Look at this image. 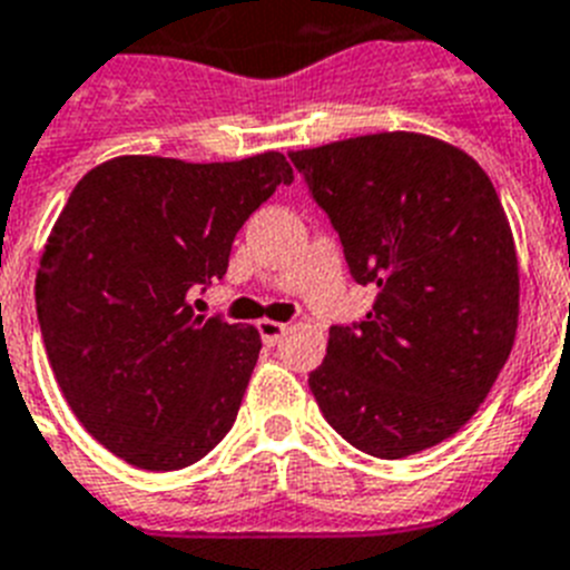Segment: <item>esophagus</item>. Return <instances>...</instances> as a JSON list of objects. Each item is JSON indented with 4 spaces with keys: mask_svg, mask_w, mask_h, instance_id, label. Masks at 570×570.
<instances>
[{
    "mask_svg": "<svg viewBox=\"0 0 570 570\" xmlns=\"http://www.w3.org/2000/svg\"><path fill=\"white\" fill-rule=\"evenodd\" d=\"M285 332H288V326H285V323H276V320H258V335H262V341H265L267 346L279 343Z\"/></svg>",
    "mask_w": 570,
    "mask_h": 570,
    "instance_id": "1",
    "label": "esophagus"
}]
</instances>
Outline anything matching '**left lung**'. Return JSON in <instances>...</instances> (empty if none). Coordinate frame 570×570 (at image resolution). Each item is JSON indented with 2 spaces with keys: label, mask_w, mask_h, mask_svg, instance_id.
<instances>
[{
  "label": "left lung",
  "mask_w": 570,
  "mask_h": 570,
  "mask_svg": "<svg viewBox=\"0 0 570 570\" xmlns=\"http://www.w3.org/2000/svg\"><path fill=\"white\" fill-rule=\"evenodd\" d=\"M341 235L373 312L328 328L308 375L337 434L399 460L458 434L507 364L519 258L478 163L422 134H373L288 154Z\"/></svg>",
  "instance_id": "8db88e82"
}]
</instances>
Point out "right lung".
<instances>
[{"instance_id": "right-lung-1", "label": "right lung", "mask_w": 570, "mask_h": 570, "mask_svg": "<svg viewBox=\"0 0 570 570\" xmlns=\"http://www.w3.org/2000/svg\"><path fill=\"white\" fill-rule=\"evenodd\" d=\"M288 159L116 157L78 183L37 271V320L89 434L148 472L197 463L227 436L258 361L253 326L200 317L195 288L227 274L235 233Z\"/></svg>"}]
</instances>
